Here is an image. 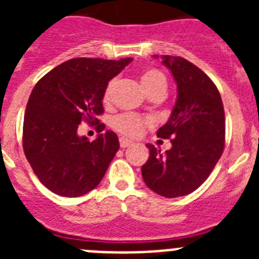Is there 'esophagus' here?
Wrapping results in <instances>:
<instances>
[{"label":"esophagus","instance_id":"esophagus-1","mask_svg":"<svg viewBox=\"0 0 259 259\" xmlns=\"http://www.w3.org/2000/svg\"><path fill=\"white\" fill-rule=\"evenodd\" d=\"M119 144H120L122 148H128V146L132 145V141H130L128 139H124V137H120L119 139Z\"/></svg>","mask_w":259,"mask_h":259}]
</instances>
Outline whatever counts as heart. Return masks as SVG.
Instances as JSON below:
<instances>
[{
  "label": "heart",
  "mask_w": 259,
  "mask_h": 259,
  "mask_svg": "<svg viewBox=\"0 0 259 259\" xmlns=\"http://www.w3.org/2000/svg\"><path fill=\"white\" fill-rule=\"evenodd\" d=\"M141 83L148 93L157 92V91H163L166 92L167 88V80L166 76L162 74L161 71L154 70H146L141 75ZM116 85H118V79L114 77L107 83L106 88L104 91V102H110L113 100V96L115 93ZM111 125L115 131L119 134L124 135L127 137H139L143 135L144 130L148 125H152V120L149 118H143V116L137 115L134 113H123L116 115L111 122Z\"/></svg>",
  "instance_id": "obj_1"
}]
</instances>
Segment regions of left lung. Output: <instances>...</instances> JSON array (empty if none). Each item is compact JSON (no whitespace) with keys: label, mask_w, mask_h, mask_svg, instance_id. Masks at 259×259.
<instances>
[{"label":"left lung","mask_w":259,"mask_h":259,"mask_svg":"<svg viewBox=\"0 0 259 259\" xmlns=\"http://www.w3.org/2000/svg\"><path fill=\"white\" fill-rule=\"evenodd\" d=\"M178 85L170 119L157 136L171 139L170 150L148 144L141 167L148 188L166 198L187 196L209 178L224 149L226 120L218 88L202 70L182 57H163Z\"/></svg>","instance_id":"obj_1"}]
</instances>
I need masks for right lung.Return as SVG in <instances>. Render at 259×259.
Segmentation results:
<instances>
[{
    "label": "right lung",
    "instance_id": "add662e5",
    "mask_svg": "<svg viewBox=\"0 0 259 259\" xmlns=\"http://www.w3.org/2000/svg\"><path fill=\"white\" fill-rule=\"evenodd\" d=\"M131 58L119 61L74 58L41 77L29 96L23 123V149L42 184L63 197H79L95 189L119 150L113 131L96 140L80 137L81 122L96 124L102 115L104 91L109 80Z\"/></svg>",
    "mask_w": 259,
    "mask_h": 259
}]
</instances>
